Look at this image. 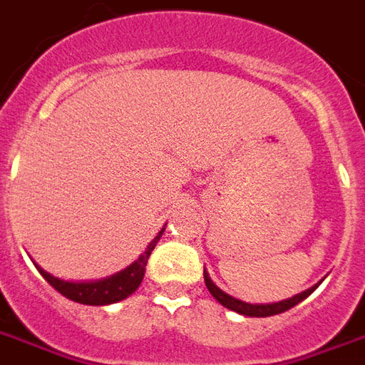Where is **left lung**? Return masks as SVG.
Returning a JSON list of instances; mask_svg holds the SVG:
<instances>
[{"label":"left lung","instance_id":"left-lung-1","mask_svg":"<svg viewBox=\"0 0 365 365\" xmlns=\"http://www.w3.org/2000/svg\"><path fill=\"white\" fill-rule=\"evenodd\" d=\"M205 283H207V289L210 291L214 299L218 300L220 304L226 306L227 310H233V312L237 314H243V316H250V318H268V316H275V314H282L289 308H293L300 302V300H304L308 294L312 293L314 289L318 287H312V289H306L304 293L300 294H294L293 299H287V300H282V302H274V304H249V302H243V300H237L230 297L227 293H224L222 289H218L216 285L212 283V279L208 277V274L205 272Z\"/></svg>","mask_w":365,"mask_h":365}]
</instances>
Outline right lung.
I'll list each match as a JSON object with an SVG mask.
<instances>
[{"instance_id":"right-lung-1","label":"right lung","mask_w":365,"mask_h":365,"mask_svg":"<svg viewBox=\"0 0 365 365\" xmlns=\"http://www.w3.org/2000/svg\"><path fill=\"white\" fill-rule=\"evenodd\" d=\"M164 227L160 230L157 237L153 239L147 250L139 257V260L128 266L126 269H122L116 275H110L107 279H101V282L93 283H71L63 282L59 277H53L51 274H47L46 269H41L38 264H34L38 272H40L46 282L51 285L55 291H59L63 297L74 300V302H80V304H90V306H103V304H113V302H118V300L126 299L130 294L139 287V283L143 282V275H145V266L147 260L151 257V250L155 249V245L158 243V239L163 235Z\"/></svg>"}]
</instances>
